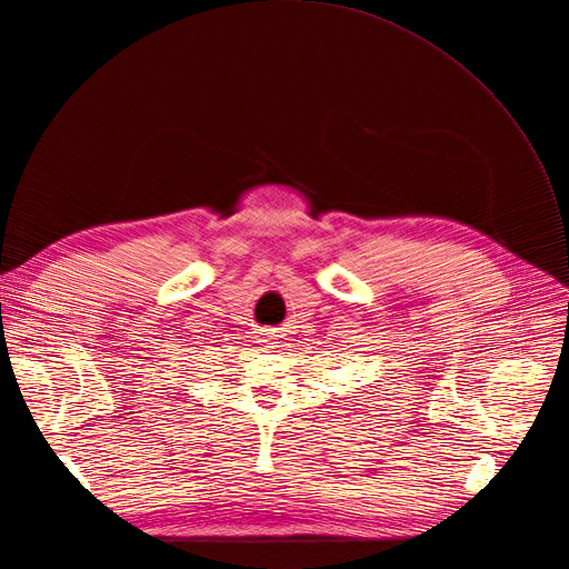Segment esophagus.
<instances>
[{"instance_id":"esophagus-1","label":"esophagus","mask_w":569,"mask_h":569,"mask_svg":"<svg viewBox=\"0 0 569 569\" xmlns=\"http://www.w3.org/2000/svg\"><path fill=\"white\" fill-rule=\"evenodd\" d=\"M278 340H280V336H278L276 330H263V332H261V342H263V345L278 347Z\"/></svg>"}]
</instances>
